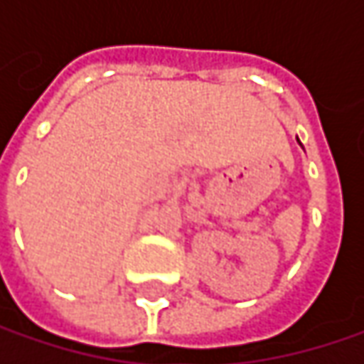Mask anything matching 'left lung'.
<instances>
[{
	"label": "left lung",
	"mask_w": 364,
	"mask_h": 364,
	"mask_svg": "<svg viewBox=\"0 0 364 364\" xmlns=\"http://www.w3.org/2000/svg\"><path fill=\"white\" fill-rule=\"evenodd\" d=\"M298 141H300V139H298ZM300 146H301V144H300Z\"/></svg>",
	"instance_id": "left-lung-1"
}]
</instances>
